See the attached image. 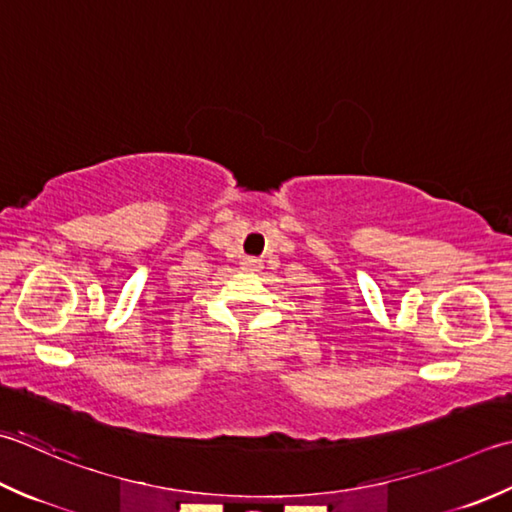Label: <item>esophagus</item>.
<instances>
[{
	"label": "esophagus",
	"mask_w": 512,
	"mask_h": 512,
	"mask_svg": "<svg viewBox=\"0 0 512 512\" xmlns=\"http://www.w3.org/2000/svg\"><path fill=\"white\" fill-rule=\"evenodd\" d=\"M242 266H244L246 270H259V268H262V262H259L257 257H246L244 262H242Z\"/></svg>",
	"instance_id": "esophagus-1"
}]
</instances>
